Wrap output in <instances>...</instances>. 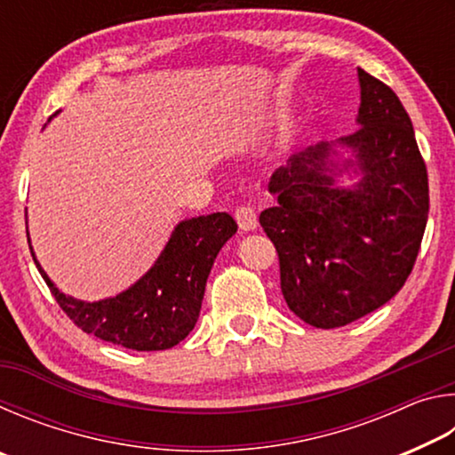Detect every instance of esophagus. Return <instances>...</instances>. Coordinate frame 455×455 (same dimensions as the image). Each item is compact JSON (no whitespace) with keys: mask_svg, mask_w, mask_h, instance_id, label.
Masks as SVG:
<instances>
[{"mask_svg":"<svg viewBox=\"0 0 455 455\" xmlns=\"http://www.w3.org/2000/svg\"><path fill=\"white\" fill-rule=\"evenodd\" d=\"M235 219L238 222V227H241V230H255L259 227L257 212L252 206H238L235 211Z\"/></svg>","mask_w":455,"mask_h":455,"instance_id":"1","label":"esophagus"}]
</instances>
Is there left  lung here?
<instances>
[{
	"label": "left lung",
	"instance_id": "left-lung-1",
	"mask_svg": "<svg viewBox=\"0 0 455 455\" xmlns=\"http://www.w3.org/2000/svg\"><path fill=\"white\" fill-rule=\"evenodd\" d=\"M357 130L289 156L260 212L289 309L317 329L365 317L410 276L429 211L427 171L395 92L357 68Z\"/></svg>",
	"mask_w": 455,
	"mask_h": 455
}]
</instances>
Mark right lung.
Wrapping results in <instances>:
<instances>
[{
	"label": "right lung",
	"instance_id": "add662e5",
	"mask_svg": "<svg viewBox=\"0 0 455 455\" xmlns=\"http://www.w3.org/2000/svg\"><path fill=\"white\" fill-rule=\"evenodd\" d=\"M236 228L228 212L180 220L148 271L126 291L100 301L61 292L37 263L32 244L29 249L58 305L82 331L126 349L163 351L195 329L214 259Z\"/></svg>",
	"mask_w": 455,
	"mask_h": 455
}]
</instances>
